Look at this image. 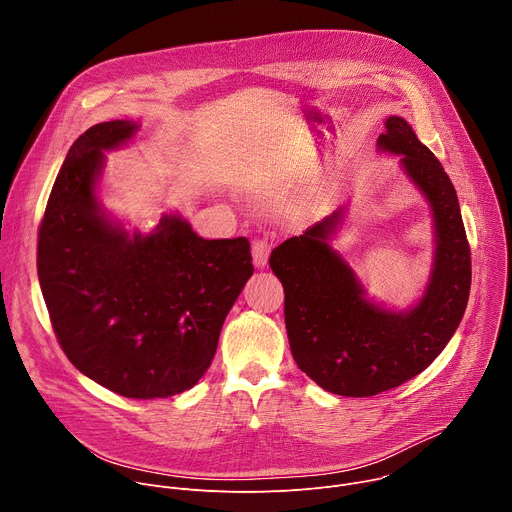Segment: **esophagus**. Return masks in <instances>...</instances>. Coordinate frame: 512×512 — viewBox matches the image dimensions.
Returning a JSON list of instances; mask_svg holds the SVG:
<instances>
[{
	"label": "esophagus",
	"instance_id": "1",
	"mask_svg": "<svg viewBox=\"0 0 512 512\" xmlns=\"http://www.w3.org/2000/svg\"><path fill=\"white\" fill-rule=\"evenodd\" d=\"M269 251H271V247H269V243H267L265 239H255V241H253L251 253H253V263H255V267L263 269V267L267 265Z\"/></svg>",
	"mask_w": 512,
	"mask_h": 512
}]
</instances>
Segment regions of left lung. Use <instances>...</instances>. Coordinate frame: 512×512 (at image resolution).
Wrapping results in <instances>:
<instances>
[{
    "mask_svg": "<svg viewBox=\"0 0 512 512\" xmlns=\"http://www.w3.org/2000/svg\"><path fill=\"white\" fill-rule=\"evenodd\" d=\"M385 127L379 150L401 156L435 223L433 269L417 306L393 312L364 296L358 277L330 245L344 208L283 241L269 257L285 291L294 360L322 389L344 397H373L425 371L454 336L470 296V245L450 176L403 117H389Z\"/></svg>",
    "mask_w": 512,
    "mask_h": 512,
    "instance_id": "8db88e82",
    "label": "left lung"
}]
</instances>
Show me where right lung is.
Returning <instances> with one entry per match:
<instances>
[{"label":"right lung","instance_id":"1","mask_svg":"<svg viewBox=\"0 0 512 512\" xmlns=\"http://www.w3.org/2000/svg\"><path fill=\"white\" fill-rule=\"evenodd\" d=\"M133 121L87 129L66 154L38 231V279L60 348L129 399L188 391L206 373L229 310L253 275L245 237L202 239L180 214L129 235L97 200L107 150Z\"/></svg>","mask_w":512,"mask_h":512}]
</instances>
